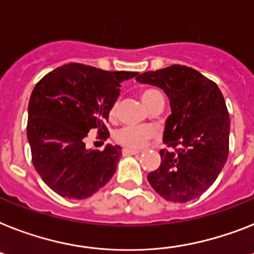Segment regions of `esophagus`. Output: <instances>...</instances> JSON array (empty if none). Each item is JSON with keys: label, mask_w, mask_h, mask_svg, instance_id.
Masks as SVG:
<instances>
[{"label": "esophagus", "mask_w": 254, "mask_h": 254, "mask_svg": "<svg viewBox=\"0 0 254 254\" xmlns=\"http://www.w3.org/2000/svg\"><path fill=\"white\" fill-rule=\"evenodd\" d=\"M139 150H133V149H128V148H125L122 149V154L123 156H132V154H139Z\"/></svg>", "instance_id": "34e87169"}]
</instances>
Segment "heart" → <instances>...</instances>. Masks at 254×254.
<instances>
[{"label": "heart", "mask_w": 254, "mask_h": 254, "mask_svg": "<svg viewBox=\"0 0 254 254\" xmlns=\"http://www.w3.org/2000/svg\"><path fill=\"white\" fill-rule=\"evenodd\" d=\"M140 97H141L142 104L145 105L146 108H149L153 101H156L157 98L163 97V96L158 89L145 88L140 92ZM117 109H118V102H114L109 109L110 118H114L117 115ZM153 135H154L153 129L145 126H123L114 132V140L119 145L128 148V149H140L152 139Z\"/></svg>", "instance_id": "b5f03b06"}]
</instances>
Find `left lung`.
Instances as JSON below:
<instances>
[{
    "instance_id": "8db88e82",
    "label": "left lung",
    "mask_w": 254,
    "mask_h": 254,
    "mask_svg": "<svg viewBox=\"0 0 254 254\" xmlns=\"http://www.w3.org/2000/svg\"><path fill=\"white\" fill-rule=\"evenodd\" d=\"M160 87L170 98L161 165L148 182L161 197L187 202L206 192L228 157L230 115L214 81L194 68L173 64L136 76Z\"/></svg>"
}]
</instances>
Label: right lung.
<instances>
[{"label": "right lung", "instance_id": "1", "mask_svg": "<svg viewBox=\"0 0 254 254\" xmlns=\"http://www.w3.org/2000/svg\"><path fill=\"white\" fill-rule=\"evenodd\" d=\"M136 75L68 64L35 85L28 104L27 139L33 166L56 193L81 200L112 179L122 156L121 146L87 149L85 137L89 131H97L101 140L110 136L109 109L118 98L121 83Z\"/></svg>", "mask_w": 254, "mask_h": 254}]
</instances>
